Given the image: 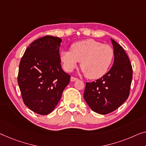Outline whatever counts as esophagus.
<instances>
[{"instance_id":"34e87169","label":"esophagus","mask_w":146,"mask_h":146,"mask_svg":"<svg viewBox=\"0 0 146 146\" xmlns=\"http://www.w3.org/2000/svg\"><path fill=\"white\" fill-rule=\"evenodd\" d=\"M78 80V78L75 77H71V81H75V80Z\"/></svg>"}]
</instances>
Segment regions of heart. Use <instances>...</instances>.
I'll return each instance as SVG.
<instances>
[{
	"label": "heart",
	"instance_id": "heart-1",
	"mask_svg": "<svg viewBox=\"0 0 146 146\" xmlns=\"http://www.w3.org/2000/svg\"><path fill=\"white\" fill-rule=\"evenodd\" d=\"M113 58L114 50L111 46L93 39L73 43L70 51L63 50L60 55L65 70L71 72L80 62V68L90 79L103 77L110 69Z\"/></svg>",
	"mask_w": 146,
	"mask_h": 146
}]
</instances>
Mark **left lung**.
Returning <instances> with one entry per match:
<instances>
[{
  "instance_id": "left-lung-1",
  "label": "left lung",
  "mask_w": 146,
  "mask_h": 146,
  "mask_svg": "<svg viewBox=\"0 0 146 146\" xmlns=\"http://www.w3.org/2000/svg\"><path fill=\"white\" fill-rule=\"evenodd\" d=\"M114 50V62L100 79L86 82L84 98L91 110L106 115L116 110L127 100L132 80V67L123 47L111 39Z\"/></svg>"
}]
</instances>
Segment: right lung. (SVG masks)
I'll list each match as a JSON object with an SVG mask.
<instances>
[{"label": "right lung", "mask_w": 146, "mask_h": 146, "mask_svg": "<svg viewBox=\"0 0 146 146\" xmlns=\"http://www.w3.org/2000/svg\"><path fill=\"white\" fill-rule=\"evenodd\" d=\"M62 39L46 35L25 50L19 66L17 82L21 98L33 111L45 115L60 100L71 76L63 71L60 50Z\"/></svg>", "instance_id": "obj_1"}]
</instances>
